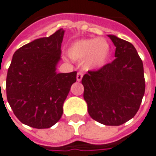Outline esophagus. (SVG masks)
I'll return each mask as SVG.
<instances>
[{"label":"esophagus","mask_w":156,"mask_h":156,"mask_svg":"<svg viewBox=\"0 0 156 156\" xmlns=\"http://www.w3.org/2000/svg\"><path fill=\"white\" fill-rule=\"evenodd\" d=\"M82 78H83V73L79 72L77 73V81L80 82L82 80Z\"/></svg>","instance_id":"esophagus-1"}]
</instances>
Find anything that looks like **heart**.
<instances>
[{
	"mask_svg": "<svg viewBox=\"0 0 156 156\" xmlns=\"http://www.w3.org/2000/svg\"><path fill=\"white\" fill-rule=\"evenodd\" d=\"M69 57L77 62L83 61L87 70H99L108 62L111 46L105 39H83L77 40L67 49Z\"/></svg>",
	"mask_w": 156,
	"mask_h": 156,
	"instance_id": "b5f03b06",
	"label": "heart"
}]
</instances>
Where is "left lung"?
<instances>
[{"label": "left lung", "instance_id": "1", "mask_svg": "<svg viewBox=\"0 0 156 156\" xmlns=\"http://www.w3.org/2000/svg\"><path fill=\"white\" fill-rule=\"evenodd\" d=\"M108 37L116 46V59L83 77V99L94 120L107 126H119L139 111L145 91L144 67L131 43L116 35Z\"/></svg>", "mask_w": 156, "mask_h": 156}]
</instances>
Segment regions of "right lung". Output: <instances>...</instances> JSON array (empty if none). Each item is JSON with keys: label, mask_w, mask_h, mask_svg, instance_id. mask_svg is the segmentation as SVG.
<instances>
[{"label": "right lung", "mask_w": 156, "mask_h": 156, "mask_svg": "<svg viewBox=\"0 0 156 156\" xmlns=\"http://www.w3.org/2000/svg\"><path fill=\"white\" fill-rule=\"evenodd\" d=\"M65 31L34 40L15 51L6 76L7 101L22 123L41 129L62 117L77 72L57 73Z\"/></svg>", "instance_id": "1"}]
</instances>
